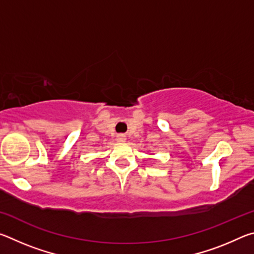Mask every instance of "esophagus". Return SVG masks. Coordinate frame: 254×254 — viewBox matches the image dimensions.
<instances>
[{
    "label": "esophagus",
    "mask_w": 254,
    "mask_h": 254,
    "mask_svg": "<svg viewBox=\"0 0 254 254\" xmlns=\"http://www.w3.org/2000/svg\"><path fill=\"white\" fill-rule=\"evenodd\" d=\"M117 140L119 141V142H123V141H126V135H124V134H119L117 136Z\"/></svg>",
    "instance_id": "34e87169"
}]
</instances>
